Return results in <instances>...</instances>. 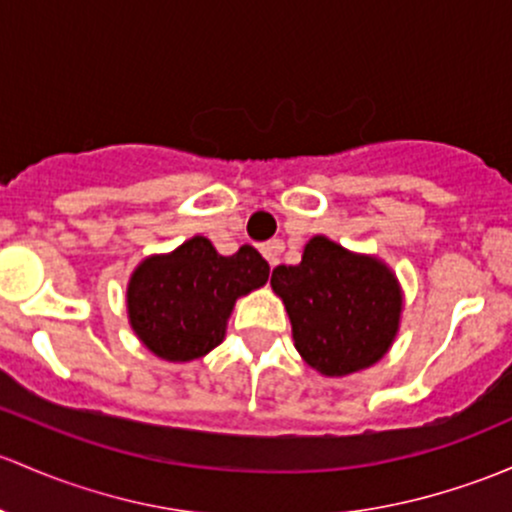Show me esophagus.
Returning <instances> with one entry per match:
<instances>
[{
    "instance_id": "esophagus-1",
    "label": "esophagus",
    "mask_w": 512,
    "mask_h": 512,
    "mask_svg": "<svg viewBox=\"0 0 512 512\" xmlns=\"http://www.w3.org/2000/svg\"><path fill=\"white\" fill-rule=\"evenodd\" d=\"M284 250V242L282 240H272V242H265V245L260 247V252L265 255V260L270 262V265L274 267L279 262V255H282Z\"/></svg>"
}]
</instances>
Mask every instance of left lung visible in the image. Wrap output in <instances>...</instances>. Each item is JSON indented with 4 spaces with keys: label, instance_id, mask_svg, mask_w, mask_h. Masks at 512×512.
<instances>
[{
    "label": "left lung",
    "instance_id": "8db88e82",
    "mask_svg": "<svg viewBox=\"0 0 512 512\" xmlns=\"http://www.w3.org/2000/svg\"><path fill=\"white\" fill-rule=\"evenodd\" d=\"M270 284L292 321L294 348L326 378L375 365L400 331L405 297L395 272L326 235L306 242L299 265L274 267Z\"/></svg>",
    "mask_w": 512,
    "mask_h": 512
}]
</instances>
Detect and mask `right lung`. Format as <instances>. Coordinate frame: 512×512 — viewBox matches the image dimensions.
<instances>
[{
	"mask_svg": "<svg viewBox=\"0 0 512 512\" xmlns=\"http://www.w3.org/2000/svg\"><path fill=\"white\" fill-rule=\"evenodd\" d=\"M270 265L252 245L225 257L203 235L149 255L127 284V319L157 358L188 363L220 346L235 301L265 287Z\"/></svg>",
	"mask_w": 512,
	"mask_h": 512,
	"instance_id": "right-lung-1",
	"label": "right lung"
}]
</instances>
